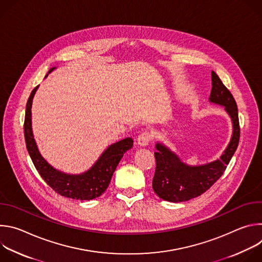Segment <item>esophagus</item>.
<instances>
[{"label": "esophagus", "instance_id": "34e87169", "mask_svg": "<svg viewBox=\"0 0 262 262\" xmlns=\"http://www.w3.org/2000/svg\"><path fill=\"white\" fill-rule=\"evenodd\" d=\"M154 139V135L149 130H145L143 133H141L138 137V144L141 146H146L149 144V142H151V140Z\"/></svg>", "mask_w": 262, "mask_h": 262}]
</instances>
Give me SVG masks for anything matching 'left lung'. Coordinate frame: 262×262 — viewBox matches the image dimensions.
<instances>
[{
  "label": "left lung",
  "instance_id": "1",
  "mask_svg": "<svg viewBox=\"0 0 262 262\" xmlns=\"http://www.w3.org/2000/svg\"><path fill=\"white\" fill-rule=\"evenodd\" d=\"M211 82L210 101L225 106L232 119L233 135L231 141L220 160L198 167L186 166L168 148L162 144H157L158 151L155 152L157 168L152 188L163 200L183 202L205 193L223 175L238 146L241 127L235 99L213 70L211 71Z\"/></svg>",
  "mask_w": 262,
  "mask_h": 262
}]
</instances>
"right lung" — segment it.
I'll return each mask as SVG.
<instances>
[{
    "mask_svg": "<svg viewBox=\"0 0 262 262\" xmlns=\"http://www.w3.org/2000/svg\"><path fill=\"white\" fill-rule=\"evenodd\" d=\"M52 68L50 71H52ZM37 90L33 89L27 101L24 123L25 140L31 160L43 180L59 195L76 200H92L99 197L110 184L124 152L133 147L132 138H126L105 149L95 165L81 175H67L50 166L40 156L33 138L31 127V106L32 99Z\"/></svg>",
    "mask_w": 262,
    "mask_h": 262,
    "instance_id": "add662e5",
    "label": "right lung"
}]
</instances>
